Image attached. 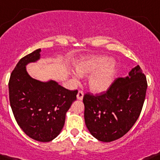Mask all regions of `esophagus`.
Listing matches in <instances>:
<instances>
[{"label": "esophagus", "mask_w": 160, "mask_h": 160, "mask_svg": "<svg viewBox=\"0 0 160 160\" xmlns=\"http://www.w3.org/2000/svg\"><path fill=\"white\" fill-rule=\"evenodd\" d=\"M83 95H84L83 92L78 91V94H77V99H78V100H82V99H83Z\"/></svg>", "instance_id": "1"}]
</instances>
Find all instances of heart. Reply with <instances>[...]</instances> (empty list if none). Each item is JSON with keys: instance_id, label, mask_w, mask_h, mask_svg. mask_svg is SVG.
<instances>
[{"instance_id": "obj_1", "label": "heart", "mask_w": 160, "mask_h": 160, "mask_svg": "<svg viewBox=\"0 0 160 160\" xmlns=\"http://www.w3.org/2000/svg\"><path fill=\"white\" fill-rule=\"evenodd\" d=\"M75 71L80 76H88V88L94 94L107 92L114 83L118 72L116 62L108 56L91 55L78 61ZM73 76L77 78L76 74Z\"/></svg>"}]
</instances>
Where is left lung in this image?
Listing matches in <instances>:
<instances>
[{"label": "left lung", "mask_w": 160, "mask_h": 160, "mask_svg": "<svg viewBox=\"0 0 160 160\" xmlns=\"http://www.w3.org/2000/svg\"><path fill=\"white\" fill-rule=\"evenodd\" d=\"M146 89V76L136 65L127 76L117 78L105 93L96 96L85 94L84 117L89 132L104 142L122 137L140 115Z\"/></svg>", "instance_id": "1"}]
</instances>
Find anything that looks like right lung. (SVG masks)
Listing matches in <instances>:
<instances>
[{"instance_id": "1", "label": "right lung", "mask_w": 160, "mask_h": 160, "mask_svg": "<svg viewBox=\"0 0 160 160\" xmlns=\"http://www.w3.org/2000/svg\"><path fill=\"white\" fill-rule=\"evenodd\" d=\"M41 52L37 49L19 61L8 88L10 104L20 128L31 139L46 142L60 134L78 91L66 89L55 80L42 82L30 76L26 66L37 62Z\"/></svg>"}]
</instances>
